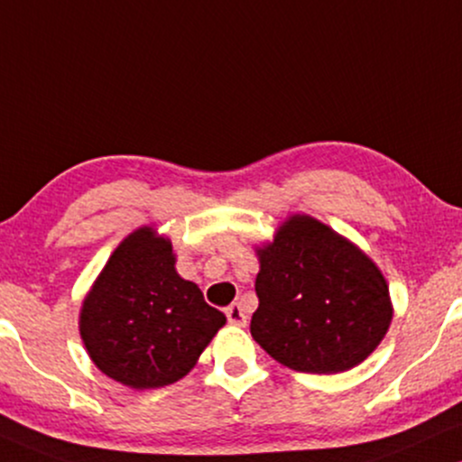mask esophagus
<instances>
[{
	"mask_svg": "<svg viewBox=\"0 0 462 462\" xmlns=\"http://www.w3.org/2000/svg\"><path fill=\"white\" fill-rule=\"evenodd\" d=\"M226 319H229L231 326H237V328H246L248 323L246 312H244L240 304H231L229 309H226Z\"/></svg>",
	"mask_w": 462,
	"mask_h": 462,
	"instance_id": "obj_1",
	"label": "esophagus"
}]
</instances>
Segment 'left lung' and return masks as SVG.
I'll return each mask as SVG.
<instances>
[{
  "instance_id": "8db88e82",
  "label": "left lung",
  "mask_w": 462,
  "mask_h": 462,
  "mask_svg": "<svg viewBox=\"0 0 462 462\" xmlns=\"http://www.w3.org/2000/svg\"><path fill=\"white\" fill-rule=\"evenodd\" d=\"M254 253L259 309L250 334L282 366L345 373L385 338L394 306L383 272L326 222L289 214Z\"/></svg>"
}]
</instances>
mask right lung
Here are the masks:
<instances>
[{"label":"right lung","instance_id":"1","mask_svg":"<svg viewBox=\"0 0 462 462\" xmlns=\"http://www.w3.org/2000/svg\"><path fill=\"white\" fill-rule=\"evenodd\" d=\"M173 244L156 226L128 233L85 293L79 332L100 373L133 390L186 377L226 323L201 289L175 270Z\"/></svg>","mask_w":462,"mask_h":462}]
</instances>
